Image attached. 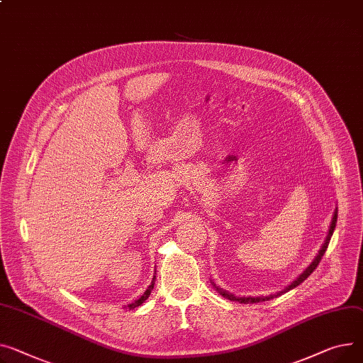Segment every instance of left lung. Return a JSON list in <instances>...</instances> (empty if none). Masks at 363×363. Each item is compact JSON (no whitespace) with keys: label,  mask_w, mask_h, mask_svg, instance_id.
Masks as SVG:
<instances>
[{"label":"left lung","mask_w":363,"mask_h":363,"mask_svg":"<svg viewBox=\"0 0 363 363\" xmlns=\"http://www.w3.org/2000/svg\"><path fill=\"white\" fill-rule=\"evenodd\" d=\"M335 223H337V210L334 211V216H333V222H331V226H330V230H328V235H327V239H325V242H324V245H323V248L320 250V254L315 257V259L312 261V264L309 265V267L291 284V286H287L283 292H279L277 295H270V296H265V298H235L233 295H229V294H226V292H222L220 289H217V291L220 292V295L223 296V298H228V299H230V301H238V302H240V303H257V302H259V301H270V299H273V298H276V296H280L281 294H284V292H287V291H291V289H294V287H296V286H299L305 279H308L309 276H311V273L317 269V265L320 264V261H321V258H323V255H324V252L327 251V247H328V244H330V239H331V236H333V232H334V228H335Z\"/></svg>","instance_id":"1"}]
</instances>
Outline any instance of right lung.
<instances>
[{"mask_svg":"<svg viewBox=\"0 0 363 363\" xmlns=\"http://www.w3.org/2000/svg\"><path fill=\"white\" fill-rule=\"evenodd\" d=\"M155 279H156V277H155ZM155 279H153V281H152V284H150V286H149V289H147V291H146V292H144V294H143V296H141V298H140V299H137V301H135V302H134V303H130V305H128V308H130V309H134V308H137V306H140V305H141V303H143V302H144V301H146V299H147V298H149V295H150V294H152V289H153V286H155Z\"/></svg>","mask_w":363,"mask_h":363,"instance_id":"1","label":"right lung"}]
</instances>
